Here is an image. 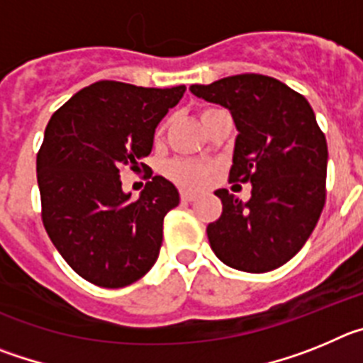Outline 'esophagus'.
I'll use <instances>...</instances> for the list:
<instances>
[{
    "label": "esophagus",
    "instance_id": "34e87169",
    "mask_svg": "<svg viewBox=\"0 0 363 363\" xmlns=\"http://www.w3.org/2000/svg\"><path fill=\"white\" fill-rule=\"evenodd\" d=\"M182 203H191V201L196 200V194H192V192H187V191H182Z\"/></svg>",
    "mask_w": 363,
    "mask_h": 363
}]
</instances>
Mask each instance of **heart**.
<instances>
[{"instance_id":"b5f03b06","label":"heart","mask_w":363,"mask_h":363,"mask_svg":"<svg viewBox=\"0 0 363 363\" xmlns=\"http://www.w3.org/2000/svg\"><path fill=\"white\" fill-rule=\"evenodd\" d=\"M214 111H218V108H205L201 112V120ZM162 133L163 129H160L158 134ZM211 174H213V167L200 162H192V160H178L169 167V176L174 179L176 184L187 189H201L209 182Z\"/></svg>"}]
</instances>
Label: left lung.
<instances>
[{"label": "left lung", "instance_id": "1", "mask_svg": "<svg viewBox=\"0 0 363 363\" xmlns=\"http://www.w3.org/2000/svg\"><path fill=\"white\" fill-rule=\"evenodd\" d=\"M198 98L229 108L238 129L230 182L252 185L251 200L218 189L223 211L207 225L211 249L225 265L267 272L300 251L325 205L327 142L309 101L262 74L191 85Z\"/></svg>", "mask_w": 363, "mask_h": 363}]
</instances>
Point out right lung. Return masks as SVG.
<instances>
[{
	"mask_svg": "<svg viewBox=\"0 0 363 363\" xmlns=\"http://www.w3.org/2000/svg\"><path fill=\"white\" fill-rule=\"evenodd\" d=\"M185 85L147 89L96 82L57 108L38 152L41 220L67 264L91 284L118 289L150 271L160 255L163 218L178 189L154 176L136 201L120 171L145 169L154 130Z\"/></svg>",
	"mask_w": 363,
	"mask_h": 363,
	"instance_id": "add662e5",
	"label": "right lung"
}]
</instances>
